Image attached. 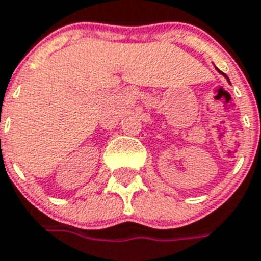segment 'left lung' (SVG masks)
Instances as JSON below:
<instances>
[{
	"label": "left lung",
	"mask_w": 261,
	"mask_h": 261,
	"mask_svg": "<svg viewBox=\"0 0 261 261\" xmlns=\"http://www.w3.org/2000/svg\"><path fill=\"white\" fill-rule=\"evenodd\" d=\"M217 70H218V68H217ZM218 72H220V74H222V75H224L225 78L228 79V82H229V83H230V81H229V78H228V76H226V74H224V72H221V71H220V70H218Z\"/></svg>",
	"instance_id": "8db88e82"
}]
</instances>
